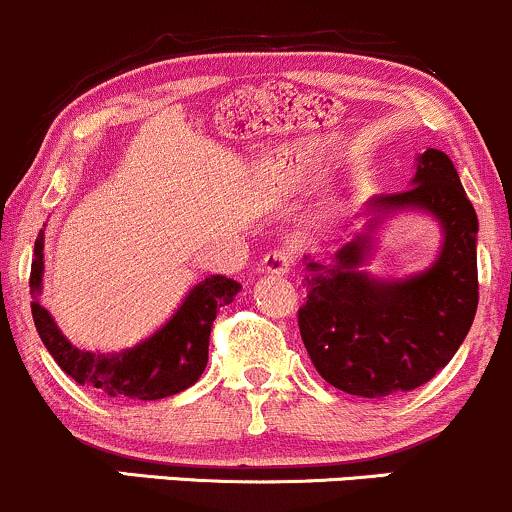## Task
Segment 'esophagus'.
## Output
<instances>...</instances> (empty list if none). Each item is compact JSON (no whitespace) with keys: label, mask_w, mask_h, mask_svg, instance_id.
<instances>
[{"label":"esophagus","mask_w":512,"mask_h":512,"mask_svg":"<svg viewBox=\"0 0 512 512\" xmlns=\"http://www.w3.org/2000/svg\"><path fill=\"white\" fill-rule=\"evenodd\" d=\"M291 267H294V255L289 250H284V247H277V250H272L262 260V272L279 274V277H284Z\"/></svg>","instance_id":"34e87169"}]
</instances>
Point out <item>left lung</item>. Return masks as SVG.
<instances>
[{"label": "left lung", "instance_id": "obj_1", "mask_svg": "<svg viewBox=\"0 0 512 512\" xmlns=\"http://www.w3.org/2000/svg\"><path fill=\"white\" fill-rule=\"evenodd\" d=\"M425 210L441 223L438 260L406 280L362 273L373 230L398 210ZM367 228L335 252L333 262L308 260V301L299 308L301 340L318 374L335 389L362 398L413 391L459 350L479 306L476 233L479 218L452 160L428 148L411 187L372 196Z\"/></svg>", "mask_w": 512, "mask_h": 512}]
</instances>
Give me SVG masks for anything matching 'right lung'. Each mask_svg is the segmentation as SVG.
<instances>
[{
	"mask_svg": "<svg viewBox=\"0 0 512 512\" xmlns=\"http://www.w3.org/2000/svg\"><path fill=\"white\" fill-rule=\"evenodd\" d=\"M31 313L46 350L58 367L77 384L111 398L157 401L189 389L209 362V335L216 313L235 299L243 286L211 274L199 282L157 333L116 355L80 350L60 333L58 323L41 306L43 289V230L38 233L31 262Z\"/></svg>",
	"mask_w": 512,
	"mask_h": 512,
	"instance_id": "right-lung-1",
	"label": "right lung"
}]
</instances>
